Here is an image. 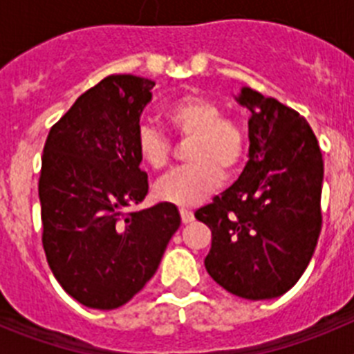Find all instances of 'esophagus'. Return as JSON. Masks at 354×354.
<instances>
[{"label": "esophagus", "mask_w": 354, "mask_h": 354, "mask_svg": "<svg viewBox=\"0 0 354 354\" xmlns=\"http://www.w3.org/2000/svg\"><path fill=\"white\" fill-rule=\"evenodd\" d=\"M180 220H183V223H192L195 220V216H193L192 211H187V209H180Z\"/></svg>", "instance_id": "34e87169"}]
</instances>
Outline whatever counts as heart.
Masks as SVG:
<instances>
[{"instance_id":"obj_1","label":"heart","mask_w":354,"mask_h":354,"mask_svg":"<svg viewBox=\"0 0 354 354\" xmlns=\"http://www.w3.org/2000/svg\"><path fill=\"white\" fill-rule=\"evenodd\" d=\"M165 120L179 138L189 140L186 159L189 165L165 175L154 186L162 202L195 205L207 198L221 183V174L232 177L248 152V138L239 122L223 117L216 101L200 93H186L165 109ZM136 152L150 170L167 168L171 143L165 133L143 124L136 133Z\"/></svg>"}]
</instances>
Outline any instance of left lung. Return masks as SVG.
<instances>
[{
    "mask_svg": "<svg viewBox=\"0 0 354 354\" xmlns=\"http://www.w3.org/2000/svg\"><path fill=\"white\" fill-rule=\"evenodd\" d=\"M236 101L250 109L248 162L195 218L212 232L204 261L212 280L257 301L287 292L314 255L323 225L324 162L298 111L248 86Z\"/></svg>",
    "mask_w": 354,
    "mask_h": 354,
    "instance_id": "8db88e82",
    "label": "left lung"
}]
</instances>
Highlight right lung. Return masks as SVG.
<instances>
[{
  "mask_svg": "<svg viewBox=\"0 0 354 354\" xmlns=\"http://www.w3.org/2000/svg\"><path fill=\"white\" fill-rule=\"evenodd\" d=\"M154 84L131 74L104 77L77 97L44 145V252L65 292L88 308L126 305L180 227L170 202L127 212L149 193L136 133Z\"/></svg>",
  "mask_w": 354,
  "mask_h": 354,
  "instance_id": "1",
  "label": "right lung"
}]
</instances>
